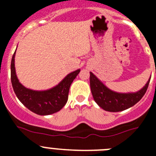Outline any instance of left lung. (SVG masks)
<instances>
[{"instance_id": "left-lung-1", "label": "left lung", "mask_w": 156, "mask_h": 156, "mask_svg": "<svg viewBox=\"0 0 156 156\" xmlns=\"http://www.w3.org/2000/svg\"><path fill=\"white\" fill-rule=\"evenodd\" d=\"M150 79L143 88L136 93H119L108 89L90 72V88L95 102L102 109L109 112H120L132 107L142 99L147 90Z\"/></svg>"}]
</instances>
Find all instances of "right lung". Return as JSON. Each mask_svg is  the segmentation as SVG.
I'll use <instances>...</instances> for the list:
<instances>
[{
    "label": "right lung",
    "mask_w": 156,
    "mask_h": 156,
    "mask_svg": "<svg viewBox=\"0 0 156 156\" xmlns=\"http://www.w3.org/2000/svg\"><path fill=\"white\" fill-rule=\"evenodd\" d=\"M15 53L16 50L10 64V79L14 91L19 100L28 109L37 115H50L60 111L66 105L69 87L80 69L69 73L58 85L50 90L44 91L30 90L23 87L17 79L14 66Z\"/></svg>",
    "instance_id": "obj_1"
}]
</instances>
